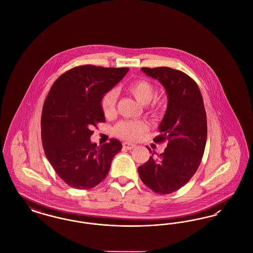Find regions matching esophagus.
I'll list each match as a JSON object with an SVG mask.
<instances>
[{"instance_id":"1","label":"esophagus","mask_w":253,"mask_h":253,"mask_svg":"<svg viewBox=\"0 0 253 253\" xmlns=\"http://www.w3.org/2000/svg\"><path fill=\"white\" fill-rule=\"evenodd\" d=\"M122 145H123V148L126 150H132L135 147V145L130 143V142H124Z\"/></svg>"}]
</instances>
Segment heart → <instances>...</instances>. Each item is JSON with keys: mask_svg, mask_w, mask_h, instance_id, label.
<instances>
[{"mask_svg": "<svg viewBox=\"0 0 253 253\" xmlns=\"http://www.w3.org/2000/svg\"><path fill=\"white\" fill-rule=\"evenodd\" d=\"M127 90L134 98L142 105H147L156 96V88L153 84L146 80H138L128 85ZM117 93L114 90L105 93L100 99V107L105 117L110 118L116 112ZM149 111L152 115L158 116L163 111V104L160 100H155L149 106ZM148 129L147 124L141 121H122L119 122L115 128L114 132L116 135L123 139L134 140L137 139Z\"/></svg>", "mask_w": 253, "mask_h": 253, "instance_id": "obj_1", "label": "heart"}]
</instances>
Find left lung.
<instances>
[{"label":"left lung","mask_w":253,"mask_h":253,"mask_svg":"<svg viewBox=\"0 0 253 253\" xmlns=\"http://www.w3.org/2000/svg\"><path fill=\"white\" fill-rule=\"evenodd\" d=\"M141 70L166 89L168 106L154 141H167V147L139 166L138 174L153 192L169 194L187 184L201 163L208 131L203 97L196 83L182 71L169 67Z\"/></svg>","instance_id":"8db88e82"}]
</instances>
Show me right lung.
I'll use <instances>...</instances> for the list:
<instances>
[{"label": "right lung", "mask_w": 253, "mask_h": 253, "mask_svg": "<svg viewBox=\"0 0 253 253\" xmlns=\"http://www.w3.org/2000/svg\"><path fill=\"white\" fill-rule=\"evenodd\" d=\"M129 68L77 66L52 85L42 113L44 154L57 174L70 187L89 190L104 180L121 141L97 147L90 140L93 127L105 122L102 96L119 84Z\"/></svg>", "instance_id": "obj_1"}]
</instances>
